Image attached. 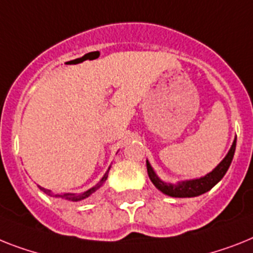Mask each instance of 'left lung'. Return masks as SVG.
Listing matches in <instances>:
<instances>
[{"instance_id":"1","label":"left lung","mask_w":253,"mask_h":253,"mask_svg":"<svg viewBox=\"0 0 253 253\" xmlns=\"http://www.w3.org/2000/svg\"><path fill=\"white\" fill-rule=\"evenodd\" d=\"M235 146H237V138L233 142V145H231L230 150H229L227 155L224 158V160H222L212 172H210L204 177H200V178L182 181V182H177L176 185L163 182L162 179L156 176V173L154 172V169L150 166V163L146 162L147 173H149L150 179H151V182L155 185L156 189L160 190V191L166 194V195H169V197L173 198L198 197V195H202V194L210 191V190L212 189L217 182H220L221 178L225 176V173L227 172V169L230 167L231 160L234 158Z\"/></svg>"}]
</instances>
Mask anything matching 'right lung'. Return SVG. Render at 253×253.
Wrapping results in <instances>:
<instances>
[{
  "mask_svg": "<svg viewBox=\"0 0 253 253\" xmlns=\"http://www.w3.org/2000/svg\"><path fill=\"white\" fill-rule=\"evenodd\" d=\"M108 170H110V168H108ZM108 170L106 172V174H104L103 177H102V179L99 181V182L95 185V186H93L91 189L86 190V191H84V193H80V194H71V193H67V194H53L50 190H46L43 189V187H40V189L42 190L43 193L47 194V195H50V197H55V198H60V199H66V200H70V202H80V200L83 199H86L87 197H90L91 194L95 193L99 187L103 185V182L107 179V174H108Z\"/></svg>",
  "mask_w": 253,
  "mask_h": 253,
  "instance_id": "right-lung-1",
  "label": "right lung"
}]
</instances>
